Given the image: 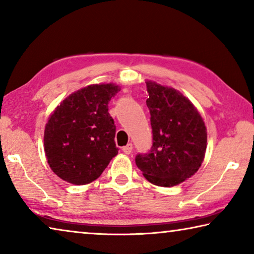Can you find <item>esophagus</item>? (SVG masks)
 <instances>
[{
    "instance_id": "1",
    "label": "esophagus",
    "mask_w": 254,
    "mask_h": 254,
    "mask_svg": "<svg viewBox=\"0 0 254 254\" xmlns=\"http://www.w3.org/2000/svg\"><path fill=\"white\" fill-rule=\"evenodd\" d=\"M132 149H133V145H132V143H128V144H127V145H126V147H123V148H122L123 152L126 153V154H130V153L132 152Z\"/></svg>"
}]
</instances>
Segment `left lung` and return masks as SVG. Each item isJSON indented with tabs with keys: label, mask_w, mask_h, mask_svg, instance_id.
<instances>
[{
	"label": "left lung",
	"mask_w": 254,
	"mask_h": 254,
	"mask_svg": "<svg viewBox=\"0 0 254 254\" xmlns=\"http://www.w3.org/2000/svg\"><path fill=\"white\" fill-rule=\"evenodd\" d=\"M152 145L135 163L157 186L171 187L190 178L204 160L207 132L198 111L174 88L147 81Z\"/></svg>",
	"instance_id": "obj_1"
}]
</instances>
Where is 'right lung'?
<instances>
[{"label":"right lung","instance_id":"obj_1","mask_svg":"<svg viewBox=\"0 0 254 254\" xmlns=\"http://www.w3.org/2000/svg\"><path fill=\"white\" fill-rule=\"evenodd\" d=\"M119 91L113 84L89 85L68 96L51 114L45 128V152L51 170L63 180L92 183L118 154L109 102Z\"/></svg>","mask_w":254,"mask_h":254}]
</instances>
